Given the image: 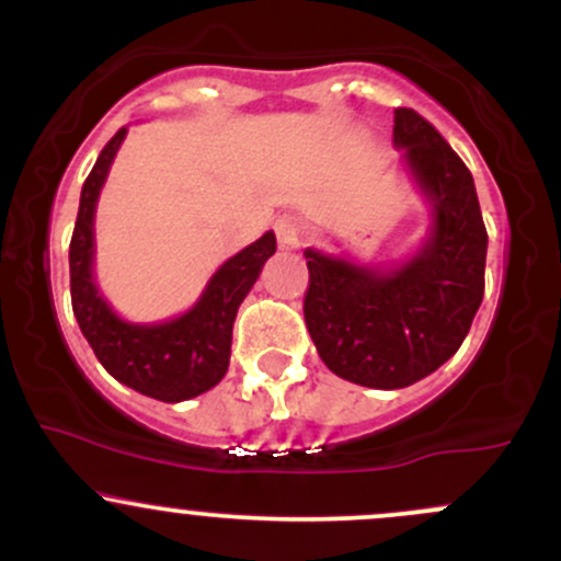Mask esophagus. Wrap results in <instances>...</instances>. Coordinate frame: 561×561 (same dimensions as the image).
Wrapping results in <instances>:
<instances>
[{
    "label": "esophagus",
    "instance_id": "esophagus-1",
    "mask_svg": "<svg viewBox=\"0 0 561 561\" xmlns=\"http://www.w3.org/2000/svg\"><path fill=\"white\" fill-rule=\"evenodd\" d=\"M276 242H279L282 250H298L302 240V224L295 214H282L274 221Z\"/></svg>",
    "mask_w": 561,
    "mask_h": 561
}]
</instances>
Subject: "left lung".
I'll return each mask as SVG.
<instances>
[{
  "label": "left lung",
  "mask_w": 561,
  "mask_h": 561,
  "mask_svg": "<svg viewBox=\"0 0 561 561\" xmlns=\"http://www.w3.org/2000/svg\"><path fill=\"white\" fill-rule=\"evenodd\" d=\"M392 141L433 205V231L398 268L306 250L302 317L321 362L347 382L398 390L433 375L465 343L485 293L488 231L465 160L411 107Z\"/></svg>",
  "instance_id": "left-lung-1"
}]
</instances>
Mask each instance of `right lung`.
Listing matches in <instances>:
<instances>
[{
    "label": "right lung",
    "mask_w": 561,
    "mask_h": 561,
    "mask_svg": "<svg viewBox=\"0 0 561 561\" xmlns=\"http://www.w3.org/2000/svg\"><path fill=\"white\" fill-rule=\"evenodd\" d=\"M126 128L102 147L81 190L79 216L70 237V300L83 337L94 356L118 382L156 401L179 403L216 388L229 369L231 327L237 308L274 255L276 237L240 250L210 276L208 287L190 311L160 324H128L102 298L94 282V208Z\"/></svg>",
    "instance_id": "right-lung-1"
}]
</instances>
